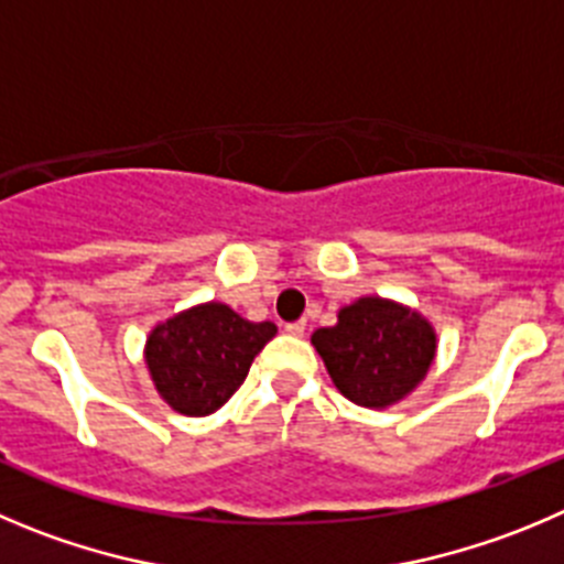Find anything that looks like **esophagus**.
I'll list each match as a JSON object with an SVG mask.
<instances>
[{"instance_id":"obj_1","label":"esophagus","mask_w":564,"mask_h":564,"mask_svg":"<svg viewBox=\"0 0 564 564\" xmlns=\"http://www.w3.org/2000/svg\"><path fill=\"white\" fill-rule=\"evenodd\" d=\"M286 334H292V336L306 334V319H297V323H286Z\"/></svg>"}]
</instances>
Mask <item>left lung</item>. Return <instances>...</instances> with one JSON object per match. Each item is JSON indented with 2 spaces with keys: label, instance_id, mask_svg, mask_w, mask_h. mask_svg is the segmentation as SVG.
Returning <instances> with one entry per match:
<instances>
[{
  "label": "left lung",
  "instance_id": "1",
  "mask_svg": "<svg viewBox=\"0 0 564 564\" xmlns=\"http://www.w3.org/2000/svg\"><path fill=\"white\" fill-rule=\"evenodd\" d=\"M330 381L347 401L387 409L425 378L436 354L429 319L394 300L359 297L339 312V323L314 330Z\"/></svg>",
  "mask_w": 564,
  "mask_h": 564
}]
</instances>
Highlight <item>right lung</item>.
<instances>
[{
  "mask_svg": "<svg viewBox=\"0 0 564 564\" xmlns=\"http://www.w3.org/2000/svg\"><path fill=\"white\" fill-rule=\"evenodd\" d=\"M275 334L272 323H250L225 303H203L150 330L147 370L175 412L205 417L230 401Z\"/></svg>",
  "mask_w": 564,
  "mask_h": 564,
  "instance_id": "add662e5",
  "label": "right lung"
}]
</instances>
